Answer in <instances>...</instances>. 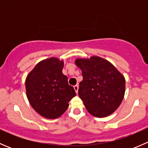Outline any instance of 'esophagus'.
<instances>
[{"mask_svg":"<svg viewBox=\"0 0 148 148\" xmlns=\"http://www.w3.org/2000/svg\"><path fill=\"white\" fill-rule=\"evenodd\" d=\"M74 90H75V92H76V93H78V89H79V86H78V85H75V86H74Z\"/></svg>","mask_w":148,"mask_h":148,"instance_id":"1","label":"esophagus"}]
</instances>
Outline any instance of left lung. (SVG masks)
Instances as JSON below:
<instances>
[{
	"label": "left lung",
	"mask_w": 148,
	"mask_h": 148,
	"mask_svg": "<svg viewBox=\"0 0 148 148\" xmlns=\"http://www.w3.org/2000/svg\"><path fill=\"white\" fill-rule=\"evenodd\" d=\"M75 64L82 70L79 96L88 112L99 118L112 114L125 96L123 74L111 62L97 56L78 58Z\"/></svg>",
	"instance_id": "left-lung-1"
}]
</instances>
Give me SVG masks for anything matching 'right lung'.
I'll list each match as a JSON object with an SVG mask.
<instances>
[{
  "mask_svg": "<svg viewBox=\"0 0 148 148\" xmlns=\"http://www.w3.org/2000/svg\"><path fill=\"white\" fill-rule=\"evenodd\" d=\"M64 61L51 57L38 62L26 79V96L31 107L46 119H56L65 112L76 96L63 74Z\"/></svg>",
  "mask_w": 148,
  "mask_h": 148,
  "instance_id": "add662e5",
  "label": "right lung"
}]
</instances>
